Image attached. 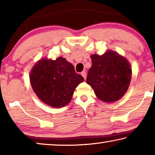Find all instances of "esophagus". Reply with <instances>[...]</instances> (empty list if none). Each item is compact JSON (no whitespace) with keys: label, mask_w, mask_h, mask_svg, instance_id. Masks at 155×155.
Instances as JSON below:
<instances>
[{"label":"esophagus","mask_w":155,"mask_h":155,"mask_svg":"<svg viewBox=\"0 0 155 155\" xmlns=\"http://www.w3.org/2000/svg\"><path fill=\"white\" fill-rule=\"evenodd\" d=\"M81 75L83 76V77L84 78V79L85 80L86 79V76H87V75H86V72L85 71L82 72H81Z\"/></svg>","instance_id":"34e87169"}]
</instances>
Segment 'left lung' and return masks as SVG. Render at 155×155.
Here are the masks:
<instances>
[{
	"label": "left lung",
	"mask_w": 155,
	"mask_h": 155,
	"mask_svg": "<svg viewBox=\"0 0 155 155\" xmlns=\"http://www.w3.org/2000/svg\"><path fill=\"white\" fill-rule=\"evenodd\" d=\"M91 59L92 65L86 81L97 98L108 103L121 99L128 90L132 77L129 61L111 50L102 55L91 54Z\"/></svg>",
	"instance_id": "1"
}]
</instances>
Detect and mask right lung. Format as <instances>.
<instances>
[{
  "instance_id": "1",
  "label": "right lung",
  "mask_w": 155,
  "mask_h": 155,
  "mask_svg": "<svg viewBox=\"0 0 155 155\" xmlns=\"http://www.w3.org/2000/svg\"><path fill=\"white\" fill-rule=\"evenodd\" d=\"M30 83L34 92L43 103L61 108L70 103L76 87L84 78L62 57L55 60L41 58L31 70Z\"/></svg>"
}]
</instances>
